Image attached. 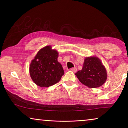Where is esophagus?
Masks as SVG:
<instances>
[{
    "mask_svg": "<svg viewBox=\"0 0 128 128\" xmlns=\"http://www.w3.org/2000/svg\"><path fill=\"white\" fill-rule=\"evenodd\" d=\"M71 70H72V72H76V71H77V68H71Z\"/></svg>",
    "mask_w": 128,
    "mask_h": 128,
    "instance_id": "obj_1",
    "label": "esophagus"
}]
</instances>
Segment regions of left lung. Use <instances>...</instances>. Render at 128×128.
<instances>
[{
    "label": "left lung",
    "mask_w": 128,
    "mask_h": 128,
    "mask_svg": "<svg viewBox=\"0 0 128 128\" xmlns=\"http://www.w3.org/2000/svg\"><path fill=\"white\" fill-rule=\"evenodd\" d=\"M76 75L82 84L91 88L102 86L107 79L106 68L96 56L85 58L82 70Z\"/></svg>",
    "instance_id": "1"
}]
</instances>
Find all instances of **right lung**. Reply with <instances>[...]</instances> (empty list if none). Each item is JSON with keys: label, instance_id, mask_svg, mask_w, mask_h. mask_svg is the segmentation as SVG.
Segmentation results:
<instances>
[{"label": "right lung", "instance_id": "add662e5", "mask_svg": "<svg viewBox=\"0 0 128 128\" xmlns=\"http://www.w3.org/2000/svg\"><path fill=\"white\" fill-rule=\"evenodd\" d=\"M58 52L48 46L41 48L30 65V74L34 83L40 87H49L60 81L64 74Z\"/></svg>", "mask_w": 128, "mask_h": 128}]
</instances>
